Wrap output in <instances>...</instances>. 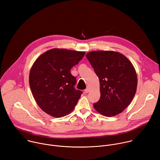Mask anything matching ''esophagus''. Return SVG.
<instances>
[{
    "label": "esophagus",
    "mask_w": 160,
    "mask_h": 160,
    "mask_svg": "<svg viewBox=\"0 0 160 160\" xmlns=\"http://www.w3.org/2000/svg\"><path fill=\"white\" fill-rule=\"evenodd\" d=\"M89 92H90V88L88 86V87L86 88V89L84 90V92H85V93H88Z\"/></svg>",
    "instance_id": "1"
}]
</instances>
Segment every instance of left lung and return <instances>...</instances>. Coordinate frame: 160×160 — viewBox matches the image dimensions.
Segmentation results:
<instances>
[{
	"label": "left lung",
	"mask_w": 160,
	"mask_h": 160,
	"mask_svg": "<svg viewBox=\"0 0 160 160\" xmlns=\"http://www.w3.org/2000/svg\"><path fill=\"white\" fill-rule=\"evenodd\" d=\"M100 81V98L93 103L100 114L112 117L125 110L133 100L137 76L131 62L121 53L93 51L86 55Z\"/></svg>",
	"instance_id": "1"
}]
</instances>
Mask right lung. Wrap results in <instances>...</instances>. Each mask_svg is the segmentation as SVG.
I'll return each instance as SVG.
<instances>
[{
  "label": "right lung",
  "mask_w": 160,
  "mask_h": 160,
  "mask_svg": "<svg viewBox=\"0 0 160 160\" xmlns=\"http://www.w3.org/2000/svg\"><path fill=\"white\" fill-rule=\"evenodd\" d=\"M84 51L54 48L35 61L29 84L39 108L48 114L61 118L72 112L82 92L76 90V79L70 69L84 57Z\"/></svg>",
  "instance_id": "add662e5"
}]
</instances>
